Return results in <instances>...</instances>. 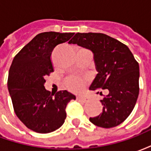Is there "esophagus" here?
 Segmentation results:
<instances>
[{"mask_svg": "<svg viewBox=\"0 0 151 151\" xmlns=\"http://www.w3.org/2000/svg\"><path fill=\"white\" fill-rule=\"evenodd\" d=\"M77 99L78 100H82L83 102H86L88 100V98H86V96H78L77 97Z\"/></svg>", "mask_w": 151, "mask_h": 151, "instance_id": "1", "label": "esophagus"}]
</instances>
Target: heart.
<instances>
[{
    "instance_id": "1",
    "label": "heart",
    "mask_w": 151,
    "mask_h": 151,
    "mask_svg": "<svg viewBox=\"0 0 151 151\" xmlns=\"http://www.w3.org/2000/svg\"><path fill=\"white\" fill-rule=\"evenodd\" d=\"M86 79L78 76H71L65 80V86L71 91L79 92L84 88Z\"/></svg>"
}]
</instances>
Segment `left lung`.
<instances>
[{
  "mask_svg": "<svg viewBox=\"0 0 151 151\" xmlns=\"http://www.w3.org/2000/svg\"><path fill=\"white\" fill-rule=\"evenodd\" d=\"M69 43L94 54L98 73L90 90L108 91L100 100L102 113L91 117L90 121L106 129L119 125L132 112L139 94V65L133 53L125 44L102 33H76Z\"/></svg>",
  "mask_w": 151,
  "mask_h": 151,
  "instance_id": "obj_1",
  "label": "left lung"
}]
</instances>
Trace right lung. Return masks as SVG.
Here are the masks:
<instances>
[{"label":"right lung","mask_w":151,"mask_h":151,"mask_svg":"<svg viewBox=\"0 0 151 151\" xmlns=\"http://www.w3.org/2000/svg\"><path fill=\"white\" fill-rule=\"evenodd\" d=\"M73 35L54 31L37 35L15 56L9 68L8 90L15 113L36 133H47L59 129L65 120L68 103L76 99L67 91L54 95L44 87L45 77L53 72L52 51Z\"/></svg>","instance_id":"right-lung-1"}]
</instances>
